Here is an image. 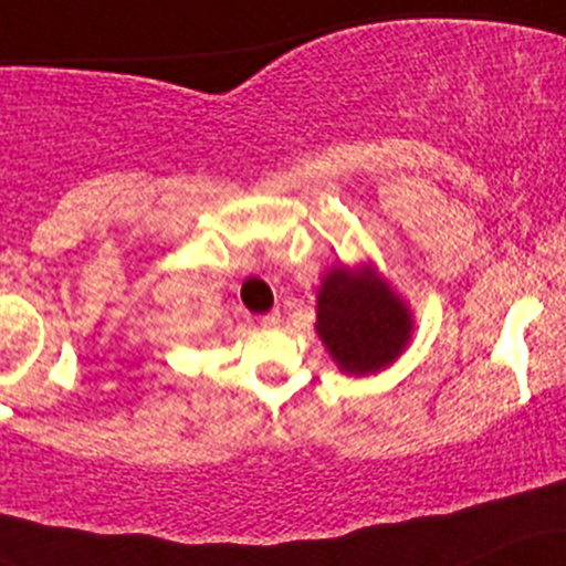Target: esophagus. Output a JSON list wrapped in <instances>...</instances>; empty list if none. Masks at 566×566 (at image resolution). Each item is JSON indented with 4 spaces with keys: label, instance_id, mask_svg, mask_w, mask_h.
<instances>
[{
    "label": "esophagus",
    "instance_id": "esophagus-1",
    "mask_svg": "<svg viewBox=\"0 0 566 566\" xmlns=\"http://www.w3.org/2000/svg\"><path fill=\"white\" fill-rule=\"evenodd\" d=\"M279 319H282V314H279V311H269V314L258 316V322H261V327H276Z\"/></svg>",
    "mask_w": 566,
    "mask_h": 566
}]
</instances>
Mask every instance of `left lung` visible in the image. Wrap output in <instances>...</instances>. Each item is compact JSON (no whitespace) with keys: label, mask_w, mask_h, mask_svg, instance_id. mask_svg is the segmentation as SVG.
<instances>
[{"label":"left lung","mask_w":566,"mask_h":566,"mask_svg":"<svg viewBox=\"0 0 566 566\" xmlns=\"http://www.w3.org/2000/svg\"><path fill=\"white\" fill-rule=\"evenodd\" d=\"M319 329L333 359L350 375L388 367L409 340V314L373 271L335 269L319 292Z\"/></svg>","instance_id":"1"}]
</instances>
